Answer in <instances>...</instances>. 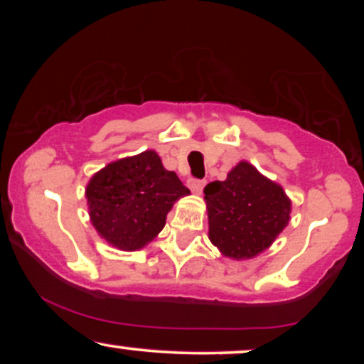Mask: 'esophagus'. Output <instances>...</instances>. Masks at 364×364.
Here are the masks:
<instances>
[{"mask_svg": "<svg viewBox=\"0 0 364 364\" xmlns=\"http://www.w3.org/2000/svg\"><path fill=\"white\" fill-rule=\"evenodd\" d=\"M187 186L191 188L192 192L196 193H200L203 191V186H205V182L203 181H198V178H188L187 181Z\"/></svg>", "mask_w": 364, "mask_h": 364, "instance_id": "esophagus-1", "label": "esophagus"}]
</instances>
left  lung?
<instances>
[{
  "label": "left lung",
  "instance_id": "obj_1",
  "mask_svg": "<svg viewBox=\"0 0 364 364\" xmlns=\"http://www.w3.org/2000/svg\"><path fill=\"white\" fill-rule=\"evenodd\" d=\"M208 238L222 255L247 260L267 250L290 222L291 200L252 164L238 162L223 182L203 188Z\"/></svg>",
  "mask_w": 364,
  "mask_h": 364
}]
</instances>
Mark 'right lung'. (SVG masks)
<instances>
[{"mask_svg": "<svg viewBox=\"0 0 364 364\" xmlns=\"http://www.w3.org/2000/svg\"><path fill=\"white\" fill-rule=\"evenodd\" d=\"M191 191L164 168L156 151L119 159L94 173L86 187L94 228L119 250H141L166 225L167 213Z\"/></svg>", "mask_w": 364, "mask_h": 364, "instance_id": "1", "label": "right lung"}]
</instances>
